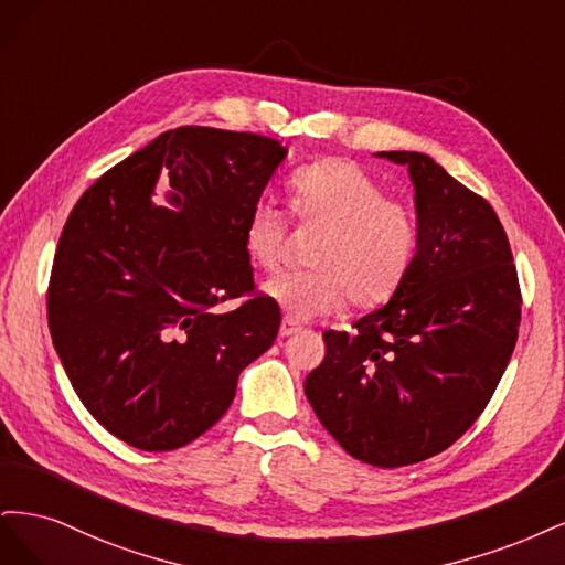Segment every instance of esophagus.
<instances>
[{
	"label": "esophagus",
	"instance_id": "esophagus-1",
	"mask_svg": "<svg viewBox=\"0 0 565 565\" xmlns=\"http://www.w3.org/2000/svg\"><path fill=\"white\" fill-rule=\"evenodd\" d=\"M298 331H300V323H296L294 319L286 317V319L281 321V329H279V335H281V338H288V335H294V333H298Z\"/></svg>",
	"mask_w": 565,
	"mask_h": 565
}]
</instances>
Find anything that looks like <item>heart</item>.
I'll return each instance as SVG.
<instances>
[{
    "label": "heart",
    "instance_id": "heart-1",
    "mask_svg": "<svg viewBox=\"0 0 565 565\" xmlns=\"http://www.w3.org/2000/svg\"><path fill=\"white\" fill-rule=\"evenodd\" d=\"M290 204L300 221L323 232L312 248V269L281 271L265 296L294 321L390 300L417 253V221L408 204L382 196V188L350 159H319L290 175ZM286 239V215L258 199L244 223V250L253 265L275 269Z\"/></svg>",
    "mask_w": 565,
    "mask_h": 565
}]
</instances>
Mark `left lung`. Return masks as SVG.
<instances>
[{
	"label": "left lung",
	"mask_w": 565,
	"mask_h": 565,
	"mask_svg": "<svg viewBox=\"0 0 565 565\" xmlns=\"http://www.w3.org/2000/svg\"><path fill=\"white\" fill-rule=\"evenodd\" d=\"M408 167L417 253L385 307L354 333L326 331L305 394L352 458L404 467L446 450L488 406L521 321L516 267L502 223L423 152H377Z\"/></svg>",
	"instance_id": "obj_1"
}]
</instances>
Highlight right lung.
<instances>
[{"label": "right lung", "instance_id": "obj_1", "mask_svg": "<svg viewBox=\"0 0 565 565\" xmlns=\"http://www.w3.org/2000/svg\"><path fill=\"white\" fill-rule=\"evenodd\" d=\"M279 140L180 126L100 175L72 209L49 281V331L86 411L140 450H173L230 408L279 333L253 294L244 223L286 159ZM164 173L169 207L151 194Z\"/></svg>", "mask_w": 565, "mask_h": 565}]
</instances>
